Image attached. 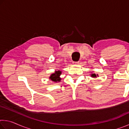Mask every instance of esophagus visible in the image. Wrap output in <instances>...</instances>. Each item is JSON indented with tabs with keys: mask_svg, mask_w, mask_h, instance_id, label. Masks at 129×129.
I'll return each instance as SVG.
<instances>
[{
	"mask_svg": "<svg viewBox=\"0 0 129 129\" xmlns=\"http://www.w3.org/2000/svg\"><path fill=\"white\" fill-rule=\"evenodd\" d=\"M73 64H75V65H77V64H79V62H78V61H77V62H73Z\"/></svg>",
	"mask_w": 129,
	"mask_h": 129,
	"instance_id": "esophagus-1",
	"label": "esophagus"
}]
</instances>
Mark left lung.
I'll return each instance as SVG.
<instances>
[{
  "mask_svg": "<svg viewBox=\"0 0 129 129\" xmlns=\"http://www.w3.org/2000/svg\"><path fill=\"white\" fill-rule=\"evenodd\" d=\"M97 76H99V75H95V73H92V74H91V77L95 78V77H97Z\"/></svg>",
  "mask_w": 129,
  "mask_h": 129,
  "instance_id": "8db88e82",
  "label": "left lung"
}]
</instances>
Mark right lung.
Wrapping results in <instances>:
<instances>
[{"mask_svg":"<svg viewBox=\"0 0 129 129\" xmlns=\"http://www.w3.org/2000/svg\"><path fill=\"white\" fill-rule=\"evenodd\" d=\"M61 74V71H55V72L52 74L51 76H50L49 79H51L52 81H53L54 82H60L61 81V78L60 77Z\"/></svg>","mask_w":129,"mask_h":129,"instance_id":"right-lung-1","label":"right lung"}]
</instances>
